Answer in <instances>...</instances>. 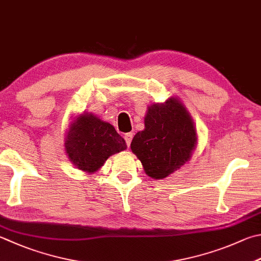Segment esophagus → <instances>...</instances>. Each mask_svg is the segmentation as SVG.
<instances>
[{
	"label": "esophagus",
	"instance_id": "esophagus-1",
	"mask_svg": "<svg viewBox=\"0 0 261 261\" xmlns=\"http://www.w3.org/2000/svg\"><path fill=\"white\" fill-rule=\"evenodd\" d=\"M132 140H133V133H127V134H125V141H126L127 146H128V147L130 145Z\"/></svg>",
	"mask_w": 261,
	"mask_h": 261
}]
</instances>
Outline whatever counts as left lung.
<instances>
[{"label": "left lung", "mask_w": 261, "mask_h": 261, "mask_svg": "<svg viewBox=\"0 0 261 261\" xmlns=\"http://www.w3.org/2000/svg\"><path fill=\"white\" fill-rule=\"evenodd\" d=\"M144 125V130L133 139L130 149L147 176L166 178L190 160L198 140L194 122L183 103L169 97L147 108Z\"/></svg>", "instance_id": "1"}]
</instances>
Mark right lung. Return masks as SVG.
Listing matches in <instances>:
<instances>
[{
    "mask_svg": "<svg viewBox=\"0 0 261 261\" xmlns=\"http://www.w3.org/2000/svg\"><path fill=\"white\" fill-rule=\"evenodd\" d=\"M65 147L78 169L92 174L99 170L110 155L126 150L127 145L109 122L84 112L71 122Z\"/></svg>",
    "mask_w": 261,
    "mask_h": 261,
    "instance_id": "add662e5",
    "label": "right lung"
}]
</instances>
